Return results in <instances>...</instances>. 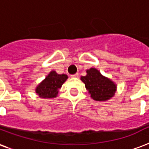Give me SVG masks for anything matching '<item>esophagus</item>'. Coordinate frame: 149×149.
Segmentation results:
<instances>
[{
	"label": "esophagus",
	"mask_w": 149,
	"mask_h": 149,
	"mask_svg": "<svg viewBox=\"0 0 149 149\" xmlns=\"http://www.w3.org/2000/svg\"><path fill=\"white\" fill-rule=\"evenodd\" d=\"M78 76H79V74H78V73H76V74L71 75V77H72V78H77V77H78Z\"/></svg>",
	"instance_id": "34e87169"
}]
</instances>
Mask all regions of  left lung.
Returning a JSON list of instances; mask_svg holds the SVG:
<instances>
[{
	"instance_id": "1",
	"label": "left lung",
	"mask_w": 149,
	"mask_h": 149,
	"mask_svg": "<svg viewBox=\"0 0 149 149\" xmlns=\"http://www.w3.org/2000/svg\"><path fill=\"white\" fill-rule=\"evenodd\" d=\"M86 75L80 77L91 97L97 101H106L113 97L117 91V84L104 77L96 68L86 70Z\"/></svg>"
}]
</instances>
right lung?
Returning a JSON list of instances; mask_svg holds the SVG:
<instances>
[{"label":"right lung","mask_w":149,"mask_h":149,"mask_svg":"<svg viewBox=\"0 0 149 149\" xmlns=\"http://www.w3.org/2000/svg\"><path fill=\"white\" fill-rule=\"evenodd\" d=\"M67 79V75L58 74L55 70H52L36 86V93L39 97L43 99L56 97L58 96V90Z\"/></svg>","instance_id":"right-lung-1"}]
</instances>
